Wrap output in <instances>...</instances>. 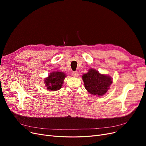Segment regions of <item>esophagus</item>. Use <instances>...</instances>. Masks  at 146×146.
Returning <instances> with one entry per match:
<instances>
[{
  "instance_id": "34e87169",
  "label": "esophagus",
  "mask_w": 146,
  "mask_h": 146,
  "mask_svg": "<svg viewBox=\"0 0 146 146\" xmlns=\"http://www.w3.org/2000/svg\"><path fill=\"white\" fill-rule=\"evenodd\" d=\"M72 76H74V77H76H76H78V76H79V72H78V71H75V72H73Z\"/></svg>"
}]
</instances>
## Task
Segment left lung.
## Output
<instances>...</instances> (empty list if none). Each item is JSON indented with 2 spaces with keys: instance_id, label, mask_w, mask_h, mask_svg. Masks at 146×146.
<instances>
[{
  "instance_id": "left-lung-1",
  "label": "left lung",
  "mask_w": 146,
  "mask_h": 146,
  "mask_svg": "<svg viewBox=\"0 0 146 146\" xmlns=\"http://www.w3.org/2000/svg\"><path fill=\"white\" fill-rule=\"evenodd\" d=\"M85 89L90 94L101 96L105 94L112 83L110 76L102 74L95 69H89L87 73L82 76Z\"/></svg>"
}]
</instances>
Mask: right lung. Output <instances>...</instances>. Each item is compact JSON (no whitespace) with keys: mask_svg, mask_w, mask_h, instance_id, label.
<instances>
[{"mask_svg":"<svg viewBox=\"0 0 146 146\" xmlns=\"http://www.w3.org/2000/svg\"><path fill=\"white\" fill-rule=\"evenodd\" d=\"M66 77L64 73L61 72H52L47 78L44 80V83L48 90H57L61 88L63 81Z\"/></svg>","mask_w":146,"mask_h":146,"instance_id":"add662e5","label":"right lung"}]
</instances>
